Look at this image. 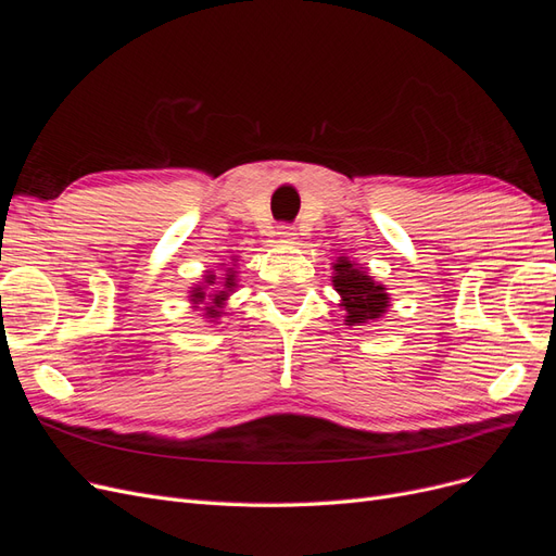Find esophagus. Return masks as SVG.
Instances as JSON below:
<instances>
[{"instance_id": "esophagus-1", "label": "esophagus", "mask_w": 556, "mask_h": 556, "mask_svg": "<svg viewBox=\"0 0 556 556\" xmlns=\"http://www.w3.org/2000/svg\"><path fill=\"white\" fill-rule=\"evenodd\" d=\"M276 237H278V241L280 243H294L296 241V231H294V227H290V225H280L278 227V231H276Z\"/></svg>"}]
</instances>
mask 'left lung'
Listing matches in <instances>:
<instances>
[{
    "label": "left lung",
    "instance_id": "obj_1",
    "mask_svg": "<svg viewBox=\"0 0 556 556\" xmlns=\"http://www.w3.org/2000/svg\"><path fill=\"white\" fill-rule=\"evenodd\" d=\"M331 268V282L333 290L341 296L339 306H343L345 311V325L362 327L380 323L384 313L392 306L390 292H387L384 285L374 280V276H368L366 266L345 255L336 257Z\"/></svg>",
    "mask_w": 556,
    "mask_h": 556
}]
</instances>
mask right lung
<instances>
[{"mask_svg":"<svg viewBox=\"0 0 556 556\" xmlns=\"http://www.w3.org/2000/svg\"><path fill=\"white\" fill-rule=\"evenodd\" d=\"M237 262H239V257H231L229 266L220 264L225 274L217 276L213 271H206L204 276H201V280L194 282L190 288L192 311H201V317H204L211 325H215L217 319L227 315V301L239 288Z\"/></svg>","mask_w":556,"mask_h":556,"instance_id":"obj_1","label":"right lung"}]
</instances>
